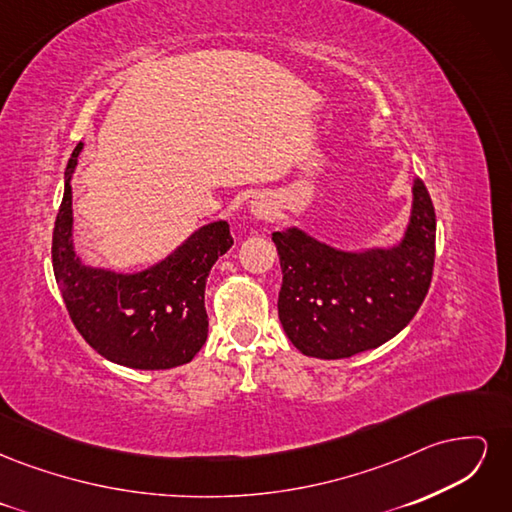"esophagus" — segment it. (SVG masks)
Returning a JSON list of instances; mask_svg holds the SVG:
<instances>
[{
    "instance_id": "34e87169",
    "label": "esophagus",
    "mask_w": 512,
    "mask_h": 512,
    "mask_svg": "<svg viewBox=\"0 0 512 512\" xmlns=\"http://www.w3.org/2000/svg\"><path fill=\"white\" fill-rule=\"evenodd\" d=\"M273 213H275V205H273L271 198L256 196L252 200V215L256 220H271Z\"/></svg>"
}]
</instances>
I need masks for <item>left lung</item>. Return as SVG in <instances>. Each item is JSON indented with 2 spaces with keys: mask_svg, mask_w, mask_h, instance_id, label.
Masks as SVG:
<instances>
[{
  "mask_svg": "<svg viewBox=\"0 0 512 512\" xmlns=\"http://www.w3.org/2000/svg\"><path fill=\"white\" fill-rule=\"evenodd\" d=\"M282 290L277 314L294 348L348 359L389 342L414 318L433 275L436 211L421 179L412 185L406 235L382 250L344 252L301 228L273 232Z\"/></svg>",
  "mask_w": 512,
  "mask_h": 512,
  "instance_id": "left-lung-1",
  "label": "left lung"
}]
</instances>
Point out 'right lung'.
<instances>
[{
  "mask_svg": "<svg viewBox=\"0 0 512 512\" xmlns=\"http://www.w3.org/2000/svg\"><path fill=\"white\" fill-rule=\"evenodd\" d=\"M83 143L66 168V188L53 228V271L68 314L85 342L104 359L132 369L190 363L205 346L209 318L205 284L232 245L228 222L198 228L158 265L138 273L87 267L72 243V173Z\"/></svg>",
  "mask_w": 512,
  "mask_h": 512,
  "instance_id": "right-lung-1",
  "label": "right lung"
}]
</instances>
